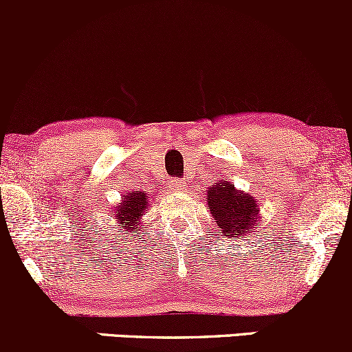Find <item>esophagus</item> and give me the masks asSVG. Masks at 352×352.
Instances as JSON below:
<instances>
[{
    "label": "esophagus",
    "instance_id": "obj_1",
    "mask_svg": "<svg viewBox=\"0 0 352 352\" xmlns=\"http://www.w3.org/2000/svg\"><path fill=\"white\" fill-rule=\"evenodd\" d=\"M171 186H173V190H176V191H183V190H186V183H184L183 179H175L171 183Z\"/></svg>",
    "mask_w": 352,
    "mask_h": 352
}]
</instances>
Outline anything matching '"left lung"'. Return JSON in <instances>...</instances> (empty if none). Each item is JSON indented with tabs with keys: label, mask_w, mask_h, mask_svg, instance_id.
<instances>
[{
	"label": "left lung",
	"mask_w": 352,
	"mask_h": 352,
	"mask_svg": "<svg viewBox=\"0 0 352 352\" xmlns=\"http://www.w3.org/2000/svg\"><path fill=\"white\" fill-rule=\"evenodd\" d=\"M207 204L215 224L226 238H239L255 228L260 215L258 201L250 193L236 190L229 181H215L207 190Z\"/></svg>",
	"instance_id": "8db88e82"
}]
</instances>
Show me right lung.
<instances>
[{
	"label": "right lung",
	"mask_w": 352,
	"mask_h": 352,
	"mask_svg": "<svg viewBox=\"0 0 352 352\" xmlns=\"http://www.w3.org/2000/svg\"><path fill=\"white\" fill-rule=\"evenodd\" d=\"M151 207V197H147L142 191H133V193L124 195L121 204L114 205L113 215L116 219V224H120L124 231H133L142 222L145 210Z\"/></svg>",
	"instance_id": "add662e5"
}]
</instances>
